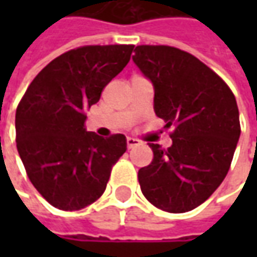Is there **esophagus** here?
<instances>
[{"label": "esophagus", "mask_w": 257, "mask_h": 257, "mask_svg": "<svg viewBox=\"0 0 257 257\" xmlns=\"http://www.w3.org/2000/svg\"><path fill=\"white\" fill-rule=\"evenodd\" d=\"M139 145H140L139 140L134 139V138H128V139H126V147H128L129 150H131V149H134L135 146H139Z\"/></svg>", "instance_id": "esophagus-1"}]
</instances>
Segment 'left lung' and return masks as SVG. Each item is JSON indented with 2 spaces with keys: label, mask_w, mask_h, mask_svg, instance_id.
I'll return each mask as SVG.
<instances>
[{
  "label": "left lung",
  "mask_w": 257,
  "mask_h": 257,
  "mask_svg": "<svg viewBox=\"0 0 257 257\" xmlns=\"http://www.w3.org/2000/svg\"><path fill=\"white\" fill-rule=\"evenodd\" d=\"M132 56L154 85V110L172 128V146L153 150L138 173L147 201L171 213L197 208L220 186L241 134L235 96L199 59L168 45H139Z\"/></svg>",
  "instance_id": "8db88e82"
}]
</instances>
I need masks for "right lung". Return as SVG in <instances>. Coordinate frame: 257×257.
I'll return each instance as SVG.
<instances>
[{"label": "right lung", "instance_id": "1", "mask_svg": "<svg viewBox=\"0 0 257 257\" xmlns=\"http://www.w3.org/2000/svg\"><path fill=\"white\" fill-rule=\"evenodd\" d=\"M135 45H85L47 64L16 108V147L37 191L62 210L88 206L126 151L122 134L86 132L85 110L128 64Z\"/></svg>", "mask_w": 257, "mask_h": 257}]
</instances>
